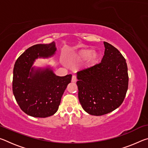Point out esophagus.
<instances>
[{
  "instance_id": "34e87169",
  "label": "esophagus",
  "mask_w": 148,
  "mask_h": 148,
  "mask_svg": "<svg viewBox=\"0 0 148 148\" xmlns=\"http://www.w3.org/2000/svg\"><path fill=\"white\" fill-rule=\"evenodd\" d=\"M72 82H76V81H77V79H76V77L75 76H73L72 77Z\"/></svg>"
}]
</instances>
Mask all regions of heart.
I'll list each match as a JSON object with an SVG mask.
<instances>
[{
    "label": "heart",
    "instance_id": "obj_1",
    "mask_svg": "<svg viewBox=\"0 0 148 148\" xmlns=\"http://www.w3.org/2000/svg\"><path fill=\"white\" fill-rule=\"evenodd\" d=\"M99 54L91 49H82L77 51L74 55L73 59L76 61H83L87 59V64L92 66L98 61Z\"/></svg>",
    "mask_w": 148,
    "mask_h": 148
}]
</instances>
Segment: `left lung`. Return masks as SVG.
Segmentation results:
<instances>
[{
	"label": "left lung",
	"instance_id": "1",
	"mask_svg": "<svg viewBox=\"0 0 148 148\" xmlns=\"http://www.w3.org/2000/svg\"><path fill=\"white\" fill-rule=\"evenodd\" d=\"M104 45V56L101 63L76 74L79 101L92 116H102L117 108L128 89L126 61L112 45L106 42Z\"/></svg>",
	"mask_w": 148,
	"mask_h": 148
}]
</instances>
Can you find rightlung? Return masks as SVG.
<instances>
[{"label": "right lung", "instance_id": "add662e5", "mask_svg": "<svg viewBox=\"0 0 148 148\" xmlns=\"http://www.w3.org/2000/svg\"><path fill=\"white\" fill-rule=\"evenodd\" d=\"M56 43L36 44L26 49L14 64L12 90L17 104L25 113L34 117L56 114L72 75L59 76L53 66H33L38 59H49L56 53Z\"/></svg>", "mask_w": 148, "mask_h": 148}]
</instances>
